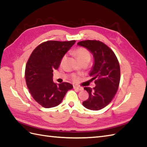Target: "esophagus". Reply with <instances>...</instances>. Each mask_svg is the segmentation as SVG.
I'll use <instances>...</instances> for the list:
<instances>
[{
	"mask_svg": "<svg viewBox=\"0 0 147 147\" xmlns=\"http://www.w3.org/2000/svg\"><path fill=\"white\" fill-rule=\"evenodd\" d=\"M74 89H75V90H78V91H82L83 90V88L82 87L77 86H74Z\"/></svg>",
	"mask_w": 147,
	"mask_h": 147,
	"instance_id": "esophagus-1",
	"label": "esophagus"
}]
</instances>
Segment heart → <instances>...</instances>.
Wrapping results in <instances>:
<instances>
[{"label": "heart", "instance_id": "obj_1", "mask_svg": "<svg viewBox=\"0 0 147 147\" xmlns=\"http://www.w3.org/2000/svg\"><path fill=\"white\" fill-rule=\"evenodd\" d=\"M75 54L76 55L80 63H81V62H83V61H90L91 59L90 53L89 52V51L87 50V49L84 48H77V50L75 51ZM65 57H66L65 56H63V57L62 58V60H61L62 63H63V62L65 60ZM76 78H77V77L75 76V75H74L73 79L75 80Z\"/></svg>", "mask_w": 147, "mask_h": 147}]
</instances>
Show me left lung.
<instances>
[{"label": "left lung", "instance_id": "obj_1", "mask_svg": "<svg viewBox=\"0 0 147 147\" xmlns=\"http://www.w3.org/2000/svg\"><path fill=\"white\" fill-rule=\"evenodd\" d=\"M77 44L88 49L94 59L90 75L95 80L96 86L84 88L88 92L89 97L82 104L88 109L100 110L112 100L117 92L120 81L118 59L108 46L99 40H87Z\"/></svg>", "mask_w": 147, "mask_h": 147}]
</instances>
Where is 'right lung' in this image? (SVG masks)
I'll return each mask as SVG.
<instances>
[{
    "label": "right lung",
    "instance_id": "right-lung-1",
    "mask_svg": "<svg viewBox=\"0 0 147 147\" xmlns=\"http://www.w3.org/2000/svg\"><path fill=\"white\" fill-rule=\"evenodd\" d=\"M75 40L45 42L34 49L26 66L27 86L34 99L44 108L58 105L72 84L53 82V70L57 69L63 56Z\"/></svg>",
    "mask_w": 147,
    "mask_h": 147
}]
</instances>
